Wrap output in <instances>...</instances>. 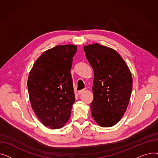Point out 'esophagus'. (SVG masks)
Listing matches in <instances>:
<instances>
[{
	"instance_id": "esophagus-1",
	"label": "esophagus",
	"mask_w": 158,
	"mask_h": 158,
	"mask_svg": "<svg viewBox=\"0 0 158 158\" xmlns=\"http://www.w3.org/2000/svg\"><path fill=\"white\" fill-rule=\"evenodd\" d=\"M85 90H86V89H83L79 91V92H78V94L80 95V94H83L84 92H85Z\"/></svg>"
}]
</instances>
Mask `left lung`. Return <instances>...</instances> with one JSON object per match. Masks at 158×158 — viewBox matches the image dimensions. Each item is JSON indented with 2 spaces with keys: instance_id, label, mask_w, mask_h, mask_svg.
<instances>
[{
  "instance_id": "obj_1",
  "label": "left lung",
  "mask_w": 158,
  "mask_h": 158,
  "mask_svg": "<svg viewBox=\"0 0 158 158\" xmlns=\"http://www.w3.org/2000/svg\"><path fill=\"white\" fill-rule=\"evenodd\" d=\"M86 59L94 72L91 112L98 126L117 124L126 111L132 88L131 72L115 50L98 44L85 45Z\"/></svg>"
}]
</instances>
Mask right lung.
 Masks as SVG:
<instances>
[{
	"mask_svg": "<svg viewBox=\"0 0 158 158\" xmlns=\"http://www.w3.org/2000/svg\"><path fill=\"white\" fill-rule=\"evenodd\" d=\"M75 45H57L47 50L33 64L27 80L31 107L46 127H63L70 118L75 102L70 70Z\"/></svg>",
	"mask_w": 158,
	"mask_h": 158,
	"instance_id": "1",
	"label": "right lung"
}]
</instances>
